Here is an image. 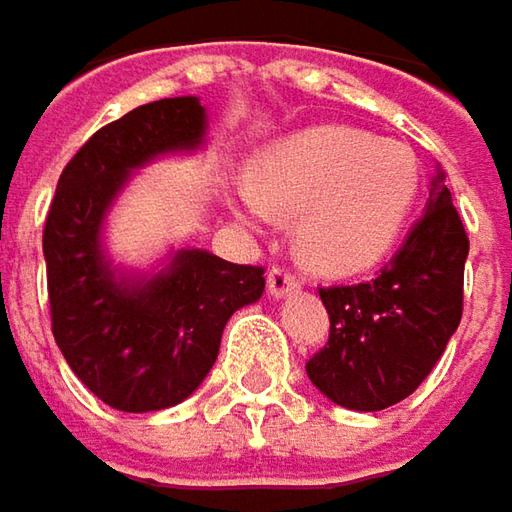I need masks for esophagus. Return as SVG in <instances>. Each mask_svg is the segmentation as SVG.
<instances>
[{
	"mask_svg": "<svg viewBox=\"0 0 512 512\" xmlns=\"http://www.w3.org/2000/svg\"><path fill=\"white\" fill-rule=\"evenodd\" d=\"M298 286L300 280L292 269H286V266H272L269 269V295L272 298H283V295L295 292Z\"/></svg>",
	"mask_w": 512,
	"mask_h": 512,
	"instance_id": "esophagus-1",
	"label": "esophagus"
}]
</instances>
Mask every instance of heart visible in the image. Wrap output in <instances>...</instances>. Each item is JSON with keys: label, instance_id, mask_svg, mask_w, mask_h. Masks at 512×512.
I'll list each match as a JSON object with an SVG mask.
<instances>
[{"label": "heart", "instance_id": "heart-1", "mask_svg": "<svg viewBox=\"0 0 512 512\" xmlns=\"http://www.w3.org/2000/svg\"><path fill=\"white\" fill-rule=\"evenodd\" d=\"M421 189L412 145L361 128L318 125L263 151L255 180L232 191L252 226L298 217L303 257L323 272H358L392 246Z\"/></svg>", "mask_w": 512, "mask_h": 512}]
</instances>
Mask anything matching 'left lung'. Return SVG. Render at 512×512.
I'll return each mask as SVG.
<instances>
[{
    "label": "left lung",
    "instance_id": "obj_1",
    "mask_svg": "<svg viewBox=\"0 0 512 512\" xmlns=\"http://www.w3.org/2000/svg\"><path fill=\"white\" fill-rule=\"evenodd\" d=\"M444 177L435 168L427 212L378 278L318 289L329 341L306 361V375L346 410L378 412L404 401L458 329L470 240Z\"/></svg>",
    "mask_w": 512,
    "mask_h": 512
}]
</instances>
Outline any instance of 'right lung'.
Segmentation results:
<instances>
[{
    "label": "right lung",
    "mask_w": 512,
    "mask_h": 512,
    "mask_svg": "<svg viewBox=\"0 0 512 512\" xmlns=\"http://www.w3.org/2000/svg\"><path fill=\"white\" fill-rule=\"evenodd\" d=\"M197 97L140 105L100 131L62 168L45 217L51 332L68 367L108 407L166 410L203 384L223 326L263 289V266L183 249L154 278H120L102 255V220L131 171L203 143Z\"/></svg>",
    "instance_id": "1"
}]
</instances>
